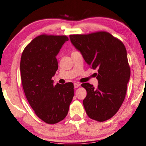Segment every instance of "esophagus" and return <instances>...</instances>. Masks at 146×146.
Returning <instances> with one entry per match:
<instances>
[{"label": "esophagus", "instance_id": "esophagus-1", "mask_svg": "<svg viewBox=\"0 0 146 146\" xmlns=\"http://www.w3.org/2000/svg\"><path fill=\"white\" fill-rule=\"evenodd\" d=\"M79 86H80V84H79L78 83H75V84H74V87H75V89L78 88Z\"/></svg>", "mask_w": 146, "mask_h": 146}]
</instances>
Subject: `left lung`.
I'll list each match as a JSON object with an SVG mask.
<instances>
[{
    "label": "left lung",
    "instance_id": "8db88e82",
    "mask_svg": "<svg viewBox=\"0 0 146 146\" xmlns=\"http://www.w3.org/2000/svg\"><path fill=\"white\" fill-rule=\"evenodd\" d=\"M73 45L82 54L92 69H97V89L89 83L82 86L86 89L83 100L89 117L103 122L113 117L125 98L130 68L124 44L107 32L70 36Z\"/></svg>",
    "mask_w": 146,
    "mask_h": 146
}]
</instances>
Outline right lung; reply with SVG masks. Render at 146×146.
I'll use <instances>...</instances> for the list:
<instances>
[{"mask_svg":"<svg viewBox=\"0 0 146 146\" xmlns=\"http://www.w3.org/2000/svg\"><path fill=\"white\" fill-rule=\"evenodd\" d=\"M66 36H37L25 48L20 60L21 79L25 96L37 116L55 124L67 115L74 96L73 84L54 85L52 78L58 69L56 56Z\"/></svg>","mask_w":146,"mask_h":146,"instance_id":"right-lung-1","label":"right lung"}]
</instances>
